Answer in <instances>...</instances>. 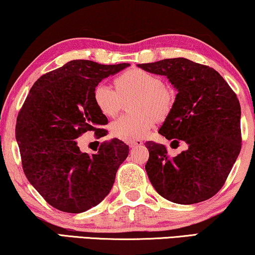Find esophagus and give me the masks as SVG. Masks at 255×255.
Here are the masks:
<instances>
[{"label": "esophagus", "mask_w": 255, "mask_h": 255, "mask_svg": "<svg viewBox=\"0 0 255 255\" xmlns=\"http://www.w3.org/2000/svg\"><path fill=\"white\" fill-rule=\"evenodd\" d=\"M142 140L140 139H134V140H130V141H128V145L131 147V148H134V147H139L142 145Z\"/></svg>", "instance_id": "esophagus-1"}]
</instances>
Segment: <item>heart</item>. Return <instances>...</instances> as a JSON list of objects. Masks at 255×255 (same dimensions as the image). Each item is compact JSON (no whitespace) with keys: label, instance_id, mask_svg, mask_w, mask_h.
I'll list each match as a JSON object with an SVG mask.
<instances>
[{"label":"heart","instance_id":"heart-1","mask_svg":"<svg viewBox=\"0 0 255 255\" xmlns=\"http://www.w3.org/2000/svg\"><path fill=\"white\" fill-rule=\"evenodd\" d=\"M115 91L105 83L94 87L93 102L99 113L107 119L117 116L124 102L131 99V114L120 117L112 124L113 134L125 141L140 139L149 133L158 120L170 114L175 93L163 85L160 77L142 69H130L114 82Z\"/></svg>","mask_w":255,"mask_h":255}]
</instances>
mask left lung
<instances>
[{"label":"left lung","instance_id":"8db88e82","mask_svg":"<svg viewBox=\"0 0 255 255\" xmlns=\"http://www.w3.org/2000/svg\"><path fill=\"white\" fill-rule=\"evenodd\" d=\"M154 75L165 76L177 94L171 112L158 133L179 140L187 149L168 156L167 147L146 142L145 165L152 185L167 200L192 205L212 198L224 185L242 148L241 105L223 77L213 68L187 58H167L138 64Z\"/></svg>","mask_w":255,"mask_h":255}]
</instances>
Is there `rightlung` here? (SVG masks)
Wrapping results in <instances>:
<instances>
[{
  "mask_svg": "<svg viewBox=\"0 0 255 255\" xmlns=\"http://www.w3.org/2000/svg\"><path fill=\"white\" fill-rule=\"evenodd\" d=\"M128 65L70 61L40 77L29 90L17 117L16 140L25 176L54 208L86 212L112 190L128 146L113 139L90 155L79 149L77 138L87 131L106 135L102 127L108 120L92 94L102 79Z\"/></svg>",
  "mask_w": 255,
  "mask_h": 255,
  "instance_id": "right-lung-1",
  "label": "right lung"
}]
</instances>
